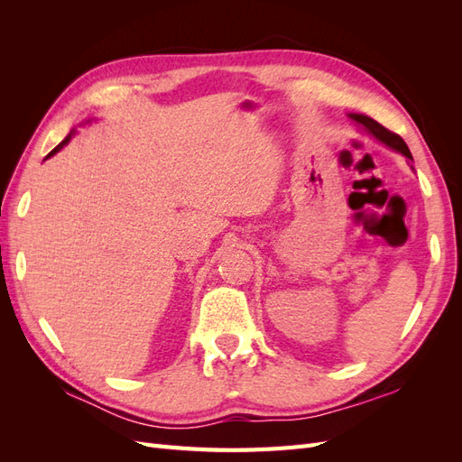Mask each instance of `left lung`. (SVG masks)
I'll return each mask as SVG.
<instances>
[{
    "label": "left lung",
    "mask_w": 462,
    "mask_h": 462,
    "mask_svg": "<svg viewBox=\"0 0 462 462\" xmlns=\"http://www.w3.org/2000/svg\"><path fill=\"white\" fill-rule=\"evenodd\" d=\"M348 117L355 119V121H356V123H360V125H365L366 131H368V133H372V134L377 138V141H382V143H383V144H387L389 148H393V150L401 152L402 156H407L409 160H412V156H411V150H409L407 143H404L402 138H401L397 133H393V131L385 129L383 125H380V123L374 121L372 117H366V116L351 114V116H348Z\"/></svg>",
    "instance_id": "8db88e82"
}]
</instances>
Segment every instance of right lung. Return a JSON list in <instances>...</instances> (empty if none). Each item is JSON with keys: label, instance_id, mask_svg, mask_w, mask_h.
I'll list each match as a JSON object with an SVG mask.
<instances>
[{"label": "right lung", "instance_id": "obj_1", "mask_svg": "<svg viewBox=\"0 0 462 462\" xmlns=\"http://www.w3.org/2000/svg\"><path fill=\"white\" fill-rule=\"evenodd\" d=\"M69 138H71V134H69V136L65 138V141H61V143H60L58 146H55V148H53V150H51V152L48 153V158H50V156H53V153H55V152H60V150H61V148H63V146H65V144L69 143Z\"/></svg>", "mask_w": 462, "mask_h": 462}]
</instances>
